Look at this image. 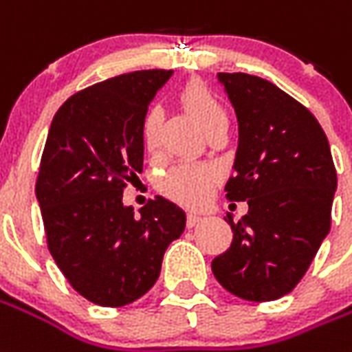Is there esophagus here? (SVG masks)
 <instances>
[{
    "instance_id": "1",
    "label": "esophagus",
    "mask_w": 352,
    "mask_h": 352,
    "mask_svg": "<svg viewBox=\"0 0 352 352\" xmlns=\"http://www.w3.org/2000/svg\"><path fill=\"white\" fill-rule=\"evenodd\" d=\"M200 223H201L200 215H196V213H188V215H186V227L188 228L196 227V225H200Z\"/></svg>"
}]
</instances>
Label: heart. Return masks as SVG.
<instances>
[{
  "instance_id": "obj_1",
  "label": "heart",
  "mask_w": 352,
  "mask_h": 352,
  "mask_svg": "<svg viewBox=\"0 0 352 352\" xmlns=\"http://www.w3.org/2000/svg\"><path fill=\"white\" fill-rule=\"evenodd\" d=\"M179 100L204 127V131H210L211 127H215L221 122H227L225 108L221 107V102L211 93L210 87L200 80H190L184 83L179 91ZM162 122H164V112L158 104H151L142 112L139 135H141L142 146L148 152L158 151L160 139H162ZM217 179L219 173L215 168L206 164L183 162L160 177L158 186L171 200L188 208H196L210 198Z\"/></svg>"
}]
</instances>
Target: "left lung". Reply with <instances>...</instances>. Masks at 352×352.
<instances>
[{"mask_svg": "<svg viewBox=\"0 0 352 352\" xmlns=\"http://www.w3.org/2000/svg\"><path fill=\"white\" fill-rule=\"evenodd\" d=\"M238 118L240 141L227 200H248L232 242L211 270L221 286L248 301L289 294L330 232L338 173L330 144L311 110L257 76L221 72Z\"/></svg>", "mask_w": 352, "mask_h": 352, "instance_id": "8db88e82", "label": "left lung"}]
</instances>
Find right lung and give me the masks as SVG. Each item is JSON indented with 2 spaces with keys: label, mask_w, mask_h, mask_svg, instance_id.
<instances>
[{
  "label": "right lung",
  "mask_w": 352,
  "mask_h": 352,
  "mask_svg": "<svg viewBox=\"0 0 352 352\" xmlns=\"http://www.w3.org/2000/svg\"><path fill=\"white\" fill-rule=\"evenodd\" d=\"M173 70H137L74 93L56 110L36 196L47 248L68 284L102 307L133 303L160 276L184 211L156 196L135 217L124 188L142 171V112Z\"/></svg>",
  "instance_id": "add662e5"
}]
</instances>
